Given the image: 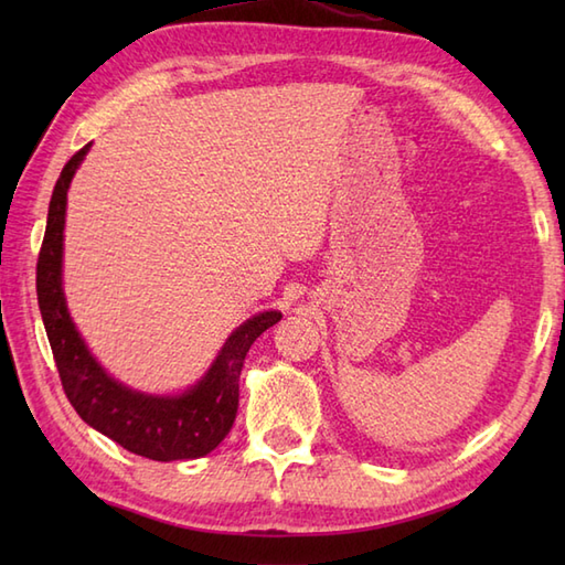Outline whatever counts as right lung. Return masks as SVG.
<instances>
[{"label": "right lung", "instance_id": "obj_1", "mask_svg": "<svg viewBox=\"0 0 565 565\" xmlns=\"http://www.w3.org/2000/svg\"><path fill=\"white\" fill-rule=\"evenodd\" d=\"M92 148L84 146L60 172L47 206L43 247L35 267V291L47 342L60 381L77 415L121 444L124 449L152 461L199 459L213 451L231 431L237 415L239 371L252 342L281 320L279 310H262L227 334L206 374L182 393L158 395L126 386L89 352L67 310L63 291L65 211L72 177Z\"/></svg>", "mask_w": 565, "mask_h": 565}]
</instances>
